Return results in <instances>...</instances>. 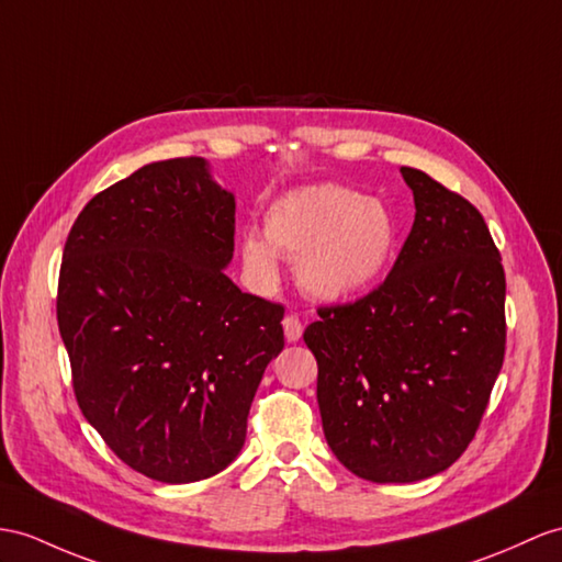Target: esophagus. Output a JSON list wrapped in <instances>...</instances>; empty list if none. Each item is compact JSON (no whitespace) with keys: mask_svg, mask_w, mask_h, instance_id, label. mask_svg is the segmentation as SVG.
I'll use <instances>...</instances> for the list:
<instances>
[{"mask_svg":"<svg viewBox=\"0 0 562 562\" xmlns=\"http://www.w3.org/2000/svg\"><path fill=\"white\" fill-rule=\"evenodd\" d=\"M283 334H285V340H289V344H295V340H300V336H303V322H300L295 314H285Z\"/></svg>","mask_w":562,"mask_h":562,"instance_id":"esophagus-1","label":"esophagus"}]
</instances>
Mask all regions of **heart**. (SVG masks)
<instances>
[{
	"instance_id": "1",
	"label": "heart",
	"mask_w": 562,
	"mask_h": 562,
	"mask_svg": "<svg viewBox=\"0 0 562 562\" xmlns=\"http://www.w3.org/2000/svg\"><path fill=\"white\" fill-rule=\"evenodd\" d=\"M398 248V218L384 200L340 183L293 188L265 214V236L245 231L243 262L262 285L279 283V257L297 262L305 293L340 303L384 281Z\"/></svg>"
}]
</instances>
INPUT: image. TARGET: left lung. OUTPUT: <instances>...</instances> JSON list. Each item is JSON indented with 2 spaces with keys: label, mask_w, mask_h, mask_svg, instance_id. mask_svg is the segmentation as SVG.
<instances>
[{
  "label": "left lung",
  "mask_w": 562,
  "mask_h": 562,
  "mask_svg": "<svg viewBox=\"0 0 562 562\" xmlns=\"http://www.w3.org/2000/svg\"><path fill=\"white\" fill-rule=\"evenodd\" d=\"M401 173L417 212L386 281L319 307L303 336L326 443L376 484L419 482L464 453L505 355V273L484 216L424 171Z\"/></svg>",
  "instance_id": "left-lung-1"
}]
</instances>
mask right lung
I'll list each match as a JSON object with an SVG mask.
<instances>
[{"instance_id": "obj_1", "label": "right lung", "mask_w": 562, "mask_h": 562, "mask_svg": "<svg viewBox=\"0 0 562 562\" xmlns=\"http://www.w3.org/2000/svg\"><path fill=\"white\" fill-rule=\"evenodd\" d=\"M236 198L202 157L145 164L94 195L64 245L57 319L76 401L114 453L190 484L240 453L283 307L243 293Z\"/></svg>"}]
</instances>
